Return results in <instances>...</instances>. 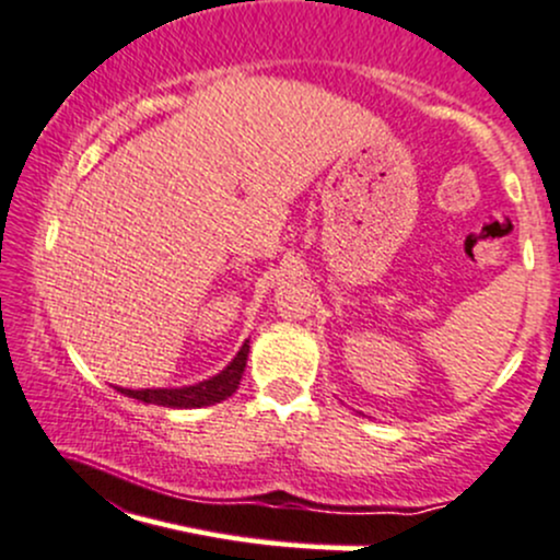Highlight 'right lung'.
Here are the masks:
<instances>
[{"label": "right lung", "mask_w": 560, "mask_h": 560, "mask_svg": "<svg viewBox=\"0 0 560 560\" xmlns=\"http://www.w3.org/2000/svg\"><path fill=\"white\" fill-rule=\"evenodd\" d=\"M247 353H250V345H242L240 353L234 355L232 364H229L223 372H218L215 377L205 380V383L186 385V388H118L120 394L131 396L137 401H145V405H159V407H175V409H191V407H210L218 405V401L229 399L234 390L240 388L242 372H245Z\"/></svg>", "instance_id": "add662e5"}]
</instances>
